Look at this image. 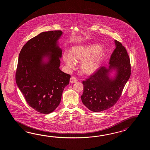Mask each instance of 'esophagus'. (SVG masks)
Returning a JSON list of instances; mask_svg holds the SVG:
<instances>
[{"instance_id": "esophagus-1", "label": "esophagus", "mask_w": 150, "mask_h": 150, "mask_svg": "<svg viewBox=\"0 0 150 150\" xmlns=\"http://www.w3.org/2000/svg\"><path fill=\"white\" fill-rule=\"evenodd\" d=\"M77 81H78V79H76V77L72 76V77L71 78L70 80V83H76Z\"/></svg>"}]
</instances>
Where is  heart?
Masks as SVG:
<instances>
[{
	"instance_id": "heart-1",
	"label": "heart",
	"mask_w": 150,
	"mask_h": 150,
	"mask_svg": "<svg viewBox=\"0 0 150 150\" xmlns=\"http://www.w3.org/2000/svg\"><path fill=\"white\" fill-rule=\"evenodd\" d=\"M106 56V50L100 45L93 44L74 46L71 50L70 55L64 54L65 63L69 67H73L74 61H81L80 69L83 74L91 75L100 67Z\"/></svg>"
}]
</instances>
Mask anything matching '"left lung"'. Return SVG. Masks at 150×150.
Masks as SVG:
<instances>
[{"label":"left lung","mask_w":150,"mask_h":150,"mask_svg":"<svg viewBox=\"0 0 150 150\" xmlns=\"http://www.w3.org/2000/svg\"><path fill=\"white\" fill-rule=\"evenodd\" d=\"M116 48L111 55L108 67H101L85 81L81 96L83 104L90 110L102 112L115 105L131 74L130 58L121 43L115 40ZM115 70V75L110 76Z\"/></svg>","instance_id":"1"}]
</instances>
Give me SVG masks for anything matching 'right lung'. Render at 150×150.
<instances>
[{
  "mask_svg": "<svg viewBox=\"0 0 150 150\" xmlns=\"http://www.w3.org/2000/svg\"><path fill=\"white\" fill-rule=\"evenodd\" d=\"M62 34L61 30L42 32L23 45L19 56L16 84L28 105L42 114L57 107L70 81V75L59 69L62 51L58 40Z\"/></svg>",
  "mask_w": 150,
  "mask_h": 150,
  "instance_id": "1",
  "label": "right lung"
}]
</instances>
